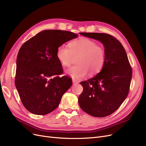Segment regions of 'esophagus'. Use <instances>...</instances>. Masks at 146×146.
Listing matches in <instances>:
<instances>
[{
  "instance_id": "obj_1",
  "label": "esophagus",
  "mask_w": 146,
  "mask_h": 146,
  "mask_svg": "<svg viewBox=\"0 0 146 146\" xmlns=\"http://www.w3.org/2000/svg\"><path fill=\"white\" fill-rule=\"evenodd\" d=\"M78 83H79V82L78 80H75V79H73V84H78Z\"/></svg>"
}]
</instances>
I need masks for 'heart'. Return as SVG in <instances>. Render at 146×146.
Here are the masks:
<instances>
[{"label":"heart","mask_w":146,"mask_h":146,"mask_svg":"<svg viewBox=\"0 0 146 146\" xmlns=\"http://www.w3.org/2000/svg\"><path fill=\"white\" fill-rule=\"evenodd\" d=\"M56 57L63 67H69L74 58L78 57L77 65L68 69L66 73L74 79H82L90 72L98 73L104 66L106 55L103 48L88 38L82 37L70 43V46L62 45L58 47Z\"/></svg>","instance_id":"heart-1"}]
</instances>
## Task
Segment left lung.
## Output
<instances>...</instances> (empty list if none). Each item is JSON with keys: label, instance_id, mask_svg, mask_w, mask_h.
Listing matches in <instances>:
<instances>
[{"label": "left lung", "instance_id": "obj_1", "mask_svg": "<svg viewBox=\"0 0 146 146\" xmlns=\"http://www.w3.org/2000/svg\"><path fill=\"white\" fill-rule=\"evenodd\" d=\"M103 44L106 60L101 71L80 84L84 90L78 98L80 108L92 116L103 117L118 109L127 97L132 71L127 54L116 37L106 33H80Z\"/></svg>", "mask_w": 146, "mask_h": 146}]
</instances>
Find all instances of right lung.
I'll use <instances>...</instances> for the list:
<instances>
[{
	"label": "right lung",
	"mask_w": 146,
	"mask_h": 146,
	"mask_svg": "<svg viewBox=\"0 0 146 146\" xmlns=\"http://www.w3.org/2000/svg\"><path fill=\"white\" fill-rule=\"evenodd\" d=\"M78 37L71 31L46 30L25 42L17 58L15 84L28 111L45 115L58 106L62 96L72 85L56 57L58 47Z\"/></svg>",
	"instance_id": "1"
}]
</instances>
